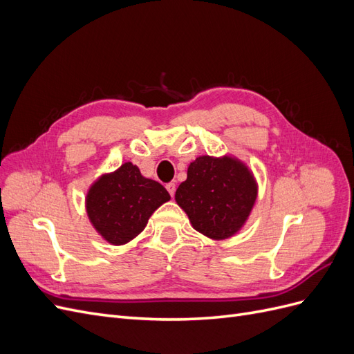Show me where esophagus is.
<instances>
[{
    "mask_svg": "<svg viewBox=\"0 0 354 354\" xmlns=\"http://www.w3.org/2000/svg\"><path fill=\"white\" fill-rule=\"evenodd\" d=\"M165 187H167V190H168V194H169L171 196H174V194H176V183H173V181H171V183H168Z\"/></svg>",
    "mask_w": 354,
    "mask_h": 354,
    "instance_id": "34e87169",
    "label": "esophagus"
}]
</instances>
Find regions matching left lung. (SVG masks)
Listing matches in <instances>:
<instances>
[{
	"mask_svg": "<svg viewBox=\"0 0 354 354\" xmlns=\"http://www.w3.org/2000/svg\"><path fill=\"white\" fill-rule=\"evenodd\" d=\"M259 185L236 156H198L176 190V202L192 226L212 241L234 236L251 216Z\"/></svg>",
	"mask_w": 354,
	"mask_h": 354,
	"instance_id": "8db88e82",
	"label": "left lung"
}]
</instances>
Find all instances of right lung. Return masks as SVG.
I'll list each match as a JSON object with an SVG mask.
<instances>
[{
	"label": "right lung",
	"instance_id": "obj_1",
	"mask_svg": "<svg viewBox=\"0 0 354 354\" xmlns=\"http://www.w3.org/2000/svg\"><path fill=\"white\" fill-rule=\"evenodd\" d=\"M169 199L162 185L143 177L137 165L124 162L90 186L85 209L95 232L106 242L120 246L138 236L152 214Z\"/></svg>",
	"mask_w": 354,
	"mask_h": 354
}]
</instances>
